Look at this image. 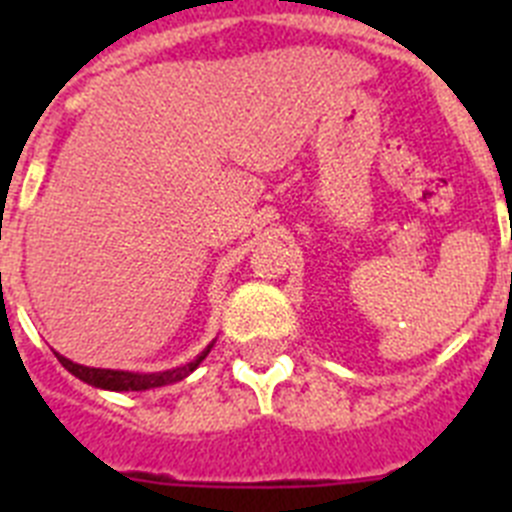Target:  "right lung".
<instances>
[{
  "mask_svg": "<svg viewBox=\"0 0 512 512\" xmlns=\"http://www.w3.org/2000/svg\"><path fill=\"white\" fill-rule=\"evenodd\" d=\"M215 346V341L202 351L197 359H192L189 364L176 366V369H166V372H153V374H140V372H122V369H94V366L76 364V361L66 359V356L56 354L58 361H61L76 379L81 382L92 384V387H99V390H110V392H146L156 390V387H166V384L182 382L184 377L197 369V366L205 361V356L210 354V348Z\"/></svg>",
  "mask_w": 512,
  "mask_h": 512,
  "instance_id": "right-lung-1",
  "label": "right lung"
}]
</instances>
